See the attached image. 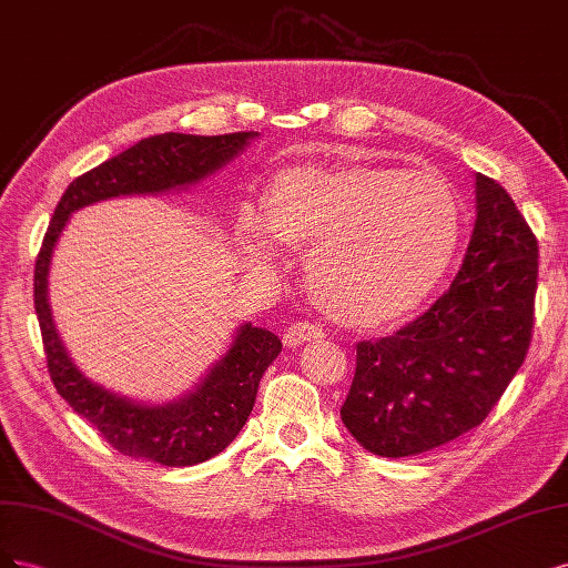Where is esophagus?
<instances>
[{"label": "esophagus", "instance_id": "34e87169", "mask_svg": "<svg viewBox=\"0 0 568 568\" xmlns=\"http://www.w3.org/2000/svg\"><path fill=\"white\" fill-rule=\"evenodd\" d=\"M318 339H323V331L308 323H292L283 335V344L287 349H295V346H302L306 342H318Z\"/></svg>", "mask_w": 568, "mask_h": 568}]
</instances>
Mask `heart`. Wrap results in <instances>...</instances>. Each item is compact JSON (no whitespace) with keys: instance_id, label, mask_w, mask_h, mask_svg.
<instances>
[{"instance_id":"1","label":"heart","mask_w":568,"mask_h":568,"mask_svg":"<svg viewBox=\"0 0 568 568\" xmlns=\"http://www.w3.org/2000/svg\"><path fill=\"white\" fill-rule=\"evenodd\" d=\"M460 200L444 176L384 164L292 168L271 179L262 224L243 214L237 245L257 268L276 257L268 237L304 250V281L323 314L352 331L413 316L460 243Z\"/></svg>"}]
</instances>
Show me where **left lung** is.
<instances>
[{
    "instance_id": "left-lung-1",
    "label": "left lung",
    "mask_w": 568,
    "mask_h": 568,
    "mask_svg": "<svg viewBox=\"0 0 568 568\" xmlns=\"http://www.w3.org/2000/svg\"><path fill=\"white\" fill-rule=\"evenodd\" d=\"M477 222L450 287L392 337L356 344L339 410L356 442L410 457L481 425L526 358L538 241L509 193L474 174Z\"/></svg>"
}]
</instances>
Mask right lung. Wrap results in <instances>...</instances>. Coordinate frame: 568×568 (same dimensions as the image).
I'll return each mask as SVG.
<instances>
[{
    "mask_svg": "<svg viewBox=\"0 0 568 568\" xmlns=\"http://www.w3.org/2000/svg\"><path fill=\"white\" fill-rule=\"evenodd\" d=\"M257 132L222 136L158 134L78 176L53 210L34 264V314L40 321L47 368L68 406L94 425L122 455L168 467H189L222 453L247 423L260 379L283 344L266 327L243 323L226 354L195 382V387L164 404L120 396L89 379L70 358L49 306V268L70 216L82 207L120 195H160L191 189L224 170Z\"/></svg>",
    "mask_w": 568,
    "mask_h": 568,
    "instance_id": "right-lung-1",
    "label": "right lung"
}]
</instances>
